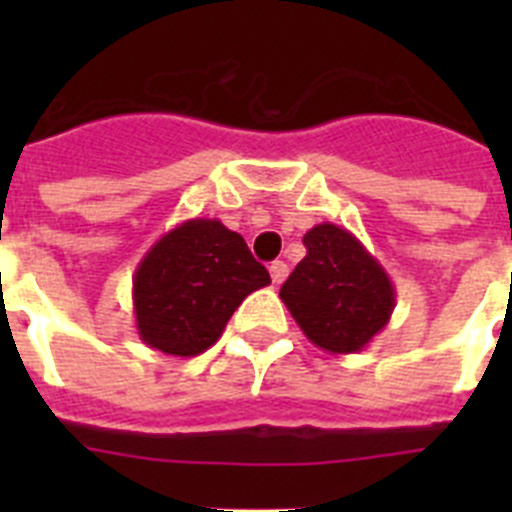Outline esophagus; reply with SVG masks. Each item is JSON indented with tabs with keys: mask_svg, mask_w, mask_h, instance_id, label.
I'll use <instances>...</instances> for the list:
<instances>
[{
	"mask_svg": "<svg viewBox=\"0 0 512 512\" xmlns=\"http://www.w3.org/2000/svg\"><path fill=\"white\" fill-rule=\"evenodd\" d=\"M269 274H271V282L282 284L289 274V266L284 264V261H274V264L269 266Z\"/></svg>",
	"mask_w": 512,
	"mask_h": 512,
	"instance_id": "obj_1",
	"label": "esophagus"
}]
</instances>
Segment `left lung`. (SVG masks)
<instances>
[{
    "instance_id": "left-lung-1",
    "label": "left lung",
    "mask_w": 512,
    "mask_h": 512,
    "mask_svg": "<svg viewBox=\"0 0 512 512\" xmlns=\"http://www.w3.org/2000/svg\"><path fill=\"white\" fill-rule=\"evenodd\" d=\"M302 241L307 256L279 297L307 341L328 354H359L395 310L387 271L354 233L333 223L315 225Z\"/></svg>"
}]
</instances>
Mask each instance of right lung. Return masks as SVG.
Instances as JSON below:
<instances>
[{"label": "right lung", "instance_id": "1", "mask_svg": "<svg viewBox=\"0 0 512 512\" xmlns=\"http://www.w3.org/2000/svg\"><path fill=\"white\" fill-rule=\"evenodd\" d=\"M271 284L241 233L194 217L161 235L133 277L138 336L169 356H197L223 336L251 292Z\"/></svg>", "mask_w": 512, "mask_h": 512}]
</instances>
